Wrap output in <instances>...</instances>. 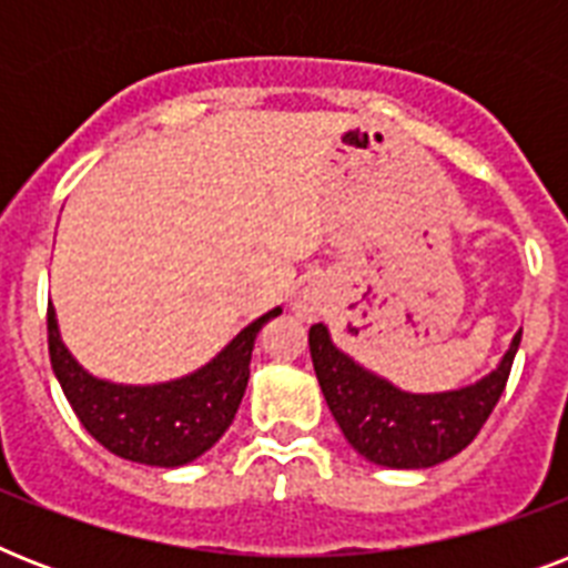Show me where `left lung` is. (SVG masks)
Here are the masks:
<instances>
[{
    "instance_id": "obj_1",
    "label": "left lung",
    "mask_w": 568,
    "mask_h": 568,
    "mask_svg": "<svg viewBox=\"0 0 568 568\" xmlns=\"http://www.w3.org/2000/svg\"><path fill=\"white\" fill-rule=\"evenodd\" d=\"M521 333L495 372L454 392L413 395L342 354L324 324H312L310 354L329 413L345 439L368 463L386 468H430L471 445L498 404Z\"/></svg>"
}]
</instances>
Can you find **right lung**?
Here are the masks:
<instances>
[{
  "label": "right lung",
  "instance_id": "right-lung-1",
  "mask_svg": "<svg viewBox=\"0 0 568 568\" xmlns=\"http://www.w3.org/2000/svg\"><path fill=\"white\" fill-rule=\"evenodd\" d=\"M280 306L241 329L212 363L194 374L155 386H123L88 374L58 333L52 303L47 312L49 359L84 430L102 448L144 466L176 468L212 448L239 413L250 379V356L258 329Z\"/></svg>",
  "mask_w": 568,
  "mask_h": 568
}]
</instances>
